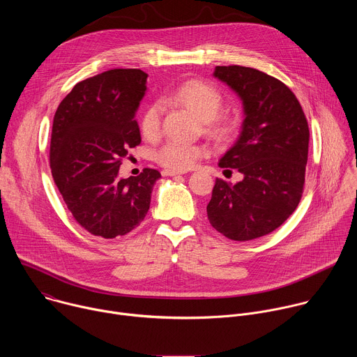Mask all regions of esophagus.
I'll list each match as a JSON object with an SVG mask.
<instances>
[{
    "label": "esophagus",
    "mask_w": 357,
    "mask_h": 357,
    "mask_svg": "<svg viewBox=\"0 0 357 357\" xmlns=\"http://www.w3.org/2000/svg\"><path fill=\"white\" fill-rule=\"evenodd\" d=\"M188 171H175V169H164L162 175L164 176H175V175H185Z\"/></svg>",
    "instance_id": "esophagus-1"
}]
</instances>
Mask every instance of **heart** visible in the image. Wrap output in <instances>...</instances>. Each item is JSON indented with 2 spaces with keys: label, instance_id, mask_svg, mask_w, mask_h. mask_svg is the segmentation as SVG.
Instances as JSON below:
<instances>
[{
  "label": "heart",
  "instance_id": "1",
  "mask_svg": "<svg viewBox=\"0 0 357 357\" xmlns=\"http://www.w3.org/2000/svg\"><path fill=\"white\" fill-rule=\"evenodd\" d=\"M169 100L190 110L202 121H205L208 131L219 139L229 138L236 128L233 120L218 116L223 106V96L209 83L200 80L185 82L171 93ZM161 121L162 106L160 103H151L146 106L139 121L144 137L148 139H155L161 132ZM205 155V146L171 139L157 151L155 160L165 168L185 171Z\"/></svg>",
  "mask_w": 357,
  "mask_h": 357
}]
</instances>
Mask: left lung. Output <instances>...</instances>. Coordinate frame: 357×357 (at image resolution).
<instances>
[{
  "label": "left lung",
  "instance_id": "left-lung-1",
  "mask_svg": "<svg viewBox=\"0 0 357 357\" xmlns=\"http://www.w3.org/2000/svg\"><path fill=\"white\" fill-rule=\"evenodd\" d=\"M213 76L243 103L240 135L219 161L243 179L234 185L216 179L208 219L227 238L247 241L274 231L296 209L310 128L295 94L278 79L237 65L216 66Z\"/></svg>",
  "mask_w": 357,
  "mask_h": 357
}]
</instances>
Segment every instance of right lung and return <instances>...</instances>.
<instances>
[{
    "instance_id": "right-lung-1",
    "label": "right lung",
    "mask_w": 357,
    "mask_h": 357,
    "mask_svg": "<svg viewBox=\"0 0 357 357\" xmlns=\"http://www.w3.org/2000/svg\"><path fill=\"white\" fill-rule=\"evenodd\" d=\"M139 69H113L75 84L59 105L50 138V169L75 220L114 238L135 229L161 178L145 168L120 178L121 160L141 142L135 113L146 91Z\"/></svg>"
}]
</instances>
